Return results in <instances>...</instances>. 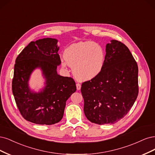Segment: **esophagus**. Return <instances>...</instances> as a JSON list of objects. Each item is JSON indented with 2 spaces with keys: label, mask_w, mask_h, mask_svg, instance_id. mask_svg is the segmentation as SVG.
<instances>
[{
  "label": "esophagus",
  "mask_w": 155,
  "mask_h": 155,
  "mask_svg": "<svg viewBox=\"0 0 155 155\" xmlns=\"http://www.w3.org/2000/svg\"><path fill=\"white\" fill-rule=\"evenodd\" d=\"M76 86H77V90H80V89H81V85L79 83H77V84H76Z\"/></svg>",
  "instance_id": "obj_1"
}]
</instances>
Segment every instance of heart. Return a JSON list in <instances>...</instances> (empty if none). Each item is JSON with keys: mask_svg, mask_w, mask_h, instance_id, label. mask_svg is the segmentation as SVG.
Wrapping results in <instances>:
<instances>
[{"mask_svg": "<svg viewBox=\"0 0 155 155\" xmlns=\"http://www.w3.org/2000/svg\"><path fill=\"white\" fill-rule=\"evenodd\" d=\"M64 58L73 68L74 77L80 81H89L101 72L105 62V52L100 45L91 41L73 44L64 52ZM63 62V68L66 67Z\"/></svg>", "mask_w": 155, "mask_h": 155, "instance_id": "1", "label": "heart"}]
</instances>
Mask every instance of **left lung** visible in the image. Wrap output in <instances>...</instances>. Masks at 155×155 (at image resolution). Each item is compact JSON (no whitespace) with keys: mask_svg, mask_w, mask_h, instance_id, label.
<instances>
[{"mask_svg":"<svg viewBox=\"0 0 155 155\" xmlns=\"http://www.w3.org/2000/svg\"><path fill=\"white\" fill-rule=\"evenodd\" d=\"M106 47L101 72L81 87L85 115L99 125L114 124L123 118L138 94V68L128 48L116 40H111Z\"/></svg>","mask_w":155,"mask_h":155,"instance_id":"left-lung-1","label":"left lung"}]
</instances>
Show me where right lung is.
Listing matches in <instances>:
<instances>
[{
	"instance_id": "add662e5",
	"label": "right lung",
	"mask_w": 155,
	"mask_h": 155,
	"mask_svg": "<svg viewBox=\"0 0 155 155\" xmlns=\"http://www.w3.org/2000/svg\"><path fill=\"white\" fill-rule=\"evenodd\" d=\"M58 40L52 38L31 42L16 58L12 91L17 106L26 120L41 125H52L63 117L67 100L76 91L71 77L57 73L61 64ZM37 68L41 69L45 86L38 92L28 87V80Z\"/></svg>"
}]
</instances>
